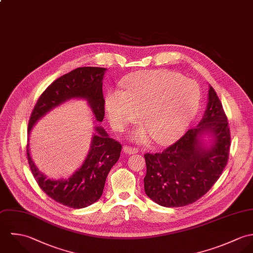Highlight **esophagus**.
<instances>
[{"label": "esophagus", "mask_w": 253, "mask_h": 253, "mask_svg": "<svg viewBox=\"0 0 253 253\" xmlns=\"http://www.w3.org/2000/svg\"><path fill=\"white\" fill-rule=\"evenodd\" d=\"M123 152L126 153V154H135L138 152V150L135 149V148H132V147H129V146H124L123 148Z\"/></svg>", "instance_id": "34e87169"}]
</instances>
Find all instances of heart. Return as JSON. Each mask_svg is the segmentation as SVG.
I'll return each mask as SVG.
<instances>
[{
	"mask_svg": "<svg viewBox=\"0 0 253 253\" xmlns=\"http://www.w3.org/2000/svg\"><path fill=\"white\" fill-rule=\"evenodd\" d=\"M199 84L165 69L144 70L131 74L122 83V91L106 94L104 108L116 131L140 118L144 122L134 130L132 139L146 143L153 137L159 145L178 140L196 117L201 103Z\"/></svg>",
	"mask_w": 253,
	"mask_h": 253,
	"instance_id": "b5f03b06",
	"label": "heart"
}]
</instances>
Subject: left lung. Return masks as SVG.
<instances>
[{
    "mask_svg": "<svg viewBox=\"0 0 253 253\" xmlns=\"http://www.w3.org/2000/svg\"><path fill=\"white\" fill-rule=\"evenodd\" d=\"M202 120L178 142L158 153H146V195L159 205L180 207L197 202L221 176L231 146L222 103L209 85Z\"/></svg>",
    "mask_w": 253,
    "mask_h": 253,
    "instance_id": "8db88e82",
    "label": "left lung"
}]
</instances>
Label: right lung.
<instances>
[{
  "mask_svg": "<svg viewBox=\"0 0 253 253\" xmlns=\"http://www.w3.org/2000/svg\"><path fill=\"white\" fill-rule=\"evenodd\" d=\"M107 69L79 67L53 81L37 101L28 124V142L35 124L53 108L70 100L87 101L95 121L104 117L102 80ZM89 152L82 165L68 179H49L35 165L27 144V158L39 187L53 201L71 208H84L100 200L111 167L118 161L121 145L97 123Z\"/></svg>",
  "mask_w": 253,
  "mask_h": 253,
  "instance_id": "1",
  "label": "right lung"
}]
</instances>
